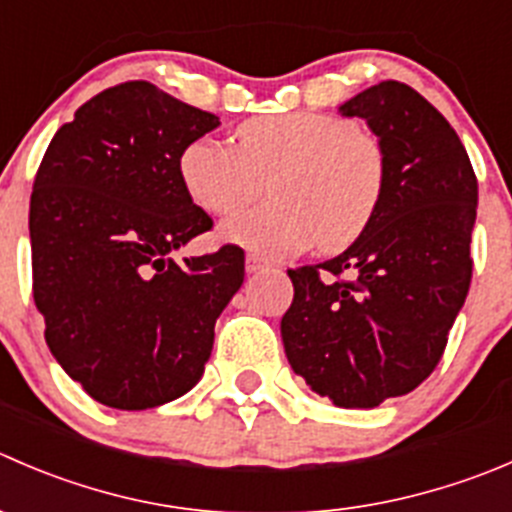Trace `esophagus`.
Listing matches in <instances>:
<instances>
[{
    "label": "esophagus",
    "instance_id": "obj_1",
    "mask_svg": "<svg viewBox=\"0 0 512 512\" xmlns=\"http://www.w3.org/2000/svg\"><path fill=\"white\" fill-rule=\"evenodd\" d=\"M245 267H247V272H260V270H265V267H270V262L267 260H262L260 255H247V260H245Z\"/></svg>",
    "mask_w": 512,
    "mask_h": 512
}]
</instances>
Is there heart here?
I'll return each instance as SVG.
<instances>
[{
  "label": "heart",
  "instance_id": "heart-1",
  "mask_svg": "<svg viewBox=\"0 0 512 512\" xmlns=\"http://www.w3.org/2000/svg\"><path fill=\"white\" fill-rule=\"evenodd\" d=\"M180 180L197 207L227 215L270 177V202L220 225V240L262 257H287L320 242H355L380 210L388 162L380 140L350 119L287 112L240 124L237 147L205 135L180 152Z\"/></svg>",
  "mask_w": 512,
  "mask_h": 512
}]
</instances>
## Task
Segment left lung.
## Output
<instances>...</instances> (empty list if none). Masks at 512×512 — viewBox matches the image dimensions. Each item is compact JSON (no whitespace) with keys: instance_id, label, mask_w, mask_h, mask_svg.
<instances>
[{"instance_id":"1","label":"left lung","mask_w":512,"mask_h":512,"mask_svg":"<svg viewBox=\"0 0 512 512\" xmlns=\"http://www.w3.org/2000/svg\"><path fill=\"white\" fill-rule=\"evenodd\" d=\"M340 114L375 132L388 185L342 255L287 270L295 297L280 332L292 370L317 395L377 408L418 388L443 357L473 277L478 180L448 119L408 84H375Z\"/></svg>"}]
</instances>
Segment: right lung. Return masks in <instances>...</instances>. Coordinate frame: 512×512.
<instances>
[{"label":"right lung","instance_id":"add662e5","mask_svg":"<svg viewBox=\"0 0 512 512\" xmlns=\"http://www.w3.org/2000/svg\"><path fill=\"white\" fill-rule=\"evenodd\" d=\"M220 124L150 82L84 102L49 142L29 200L34 305L62 370L97 403L147 410L200 382L245 280L235 245L175 262L212 227L180 152Z\"/></svg>","mask_w":512,"mask_h":512}]
</instances>
